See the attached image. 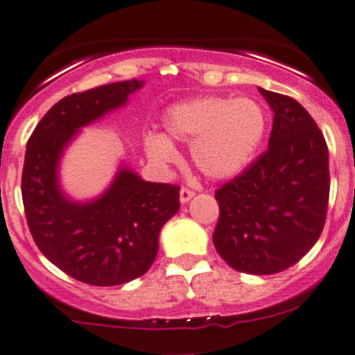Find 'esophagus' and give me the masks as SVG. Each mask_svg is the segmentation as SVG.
Returning <instances> with one entry per match:
<instances>
[{
	"instance_id": "esophagus-1",
	"label": "esophagus",
	"mask_w": 355,
	"mask_h": 355,
	"mask_svg": "<svg viewBox=\"0 0 355 355\" xmlns=\"http://www.w3.org/2000/svg\"><path fill=\"white\" fill-rule=\"evenodd\" d=\"M193 196L194 191L189 188H181V191H179V200H181V203H188Z\"/></svg>"
}]
</instances>
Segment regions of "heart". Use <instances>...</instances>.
I'll use <instances>...</instances> for the list:
<instances>
[{
	"mask_svg": "<svg viewBox=\"0 0 355 355\" xmlns=\"http://www.w3.org/2000/svg\"><path fill=\"white\" fill-rule=\"evenodd\" d=\"M162 121L171 139L193 144L194 166L211 179L242 173L252 162L268 130L264 108L250 98H194L171 106ZM146 150L152 161L164 166L179 161L178 148L161 133H148Z\"/></svg>",
	"mask_w": 355,
	"mask_h": 355,
	"instance_id": "obj_1",
	"label": "heart"
}]
</instances>
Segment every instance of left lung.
Instances as JSON below:
<instances>
[{"mask_svg":"<svg viewBox=\"0 0 355 355\" xmlns=\"http://www.w3.org/2000/svg\"><path fill=\"white\" fill-rule=\"evenodd\" d=\"M274 113L268 150L216 189V252L235 270L276 274L322 235L330 194L329 147L293 98L259 87Z\"/></svg>","mask_w":355,"mask_h":355,"instance_id":"8db88e82","label":"left lung"}]
</instances>
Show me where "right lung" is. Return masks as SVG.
Returning a JSON list of instances; mask_svg holds the SVG:
<instances>
[{"mask_svg": "<svg viewBox=\"0 0 355 355\" xmlns=\"http://www.w3.org/2000/svg\"><path fill=\"white\" fill-rule=\"evenodd\" d=\"M144 81H120L55 103L26 142L21 198L40 252L74 279L116 286L146 274L164 223L179 209V186L148 182L121 167L100 198L74 203L60 191L57 167L78 130L123 106Z\"/></svg>", "mask_w": 355, "mask_h": 355, "instance_id": "1", "label": "right lung"}]
</instances>
